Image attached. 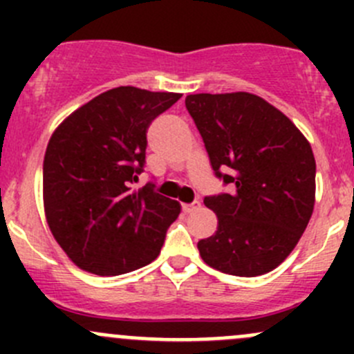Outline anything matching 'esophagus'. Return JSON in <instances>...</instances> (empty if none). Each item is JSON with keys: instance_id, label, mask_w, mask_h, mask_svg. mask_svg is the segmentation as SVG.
Here are the masks:
<instances>
[{"instance_id": "esophagus-1", "label": "esophagus", "mask_w": 354, "mask_h": 354, "mask_svg": "<svg viewBox=\"0 0 354 354\" xmlns=\"http://www.w3.org/2000/svg\"><path fill=\"white\" fill-rule=\"evenodd\" d=\"M181 209H183V212L190 214V212H194V210H198V209H200V202H194V203H181Z\"/></svg>"}]
</instances>
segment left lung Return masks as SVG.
I'll list each match as a JSON object with an SVG mask.
<instances>
[{
	"label": "left lung",
	"mask_w": 354,
	"mask_h": 354,
	"mask_svg": "<svg viewBox=\"0 0 354 354\" xmlns=\"http://www.w3.org/2000/svg\"><path fill=\"white\" fill-rule=\"evenodd\" d=\"M214 173L233 194L205 197L217 231L198 241L203 262L231 276L255 277L286 260L315 205V157L284 113L250 92L185 99Z\"/></svg>",
	"instance_id": "8db88e82"
}]
</instances>
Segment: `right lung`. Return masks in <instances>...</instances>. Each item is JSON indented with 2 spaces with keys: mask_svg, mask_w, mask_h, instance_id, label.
<instances>
[{
  "mask_svg": "<svg viewBox=\"0 0 354 354\" xmlns=\"http://www.w3.org/2000/svg\"><path fill=\"white\" fill-rule=\"evenodd\" d=\"M181 94L116 87L80 106L49 138L44 214L68 259L97 276L147 266L181 207L152 187L131 190L145 162L147 128Z\"/></svg>",
  "mask_w": 354,
  "mask_h": 354,
  "instance_id": "1",
  "label": "right lung"
}]
</instances>
